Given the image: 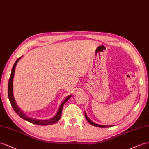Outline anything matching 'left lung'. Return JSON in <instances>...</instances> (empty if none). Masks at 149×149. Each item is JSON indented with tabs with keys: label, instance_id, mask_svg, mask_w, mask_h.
Segmentation results:
<instances>
[{
	"label": "left lung",
	"instance_id": "obj_1",
	"mask_svg": "<svg viewBox=\"0 0 149 149\" xmlns=\"http://www.w3.org/2000/svg\"><path fill=\"white\" fill-rule=\"evenodd\" d=\"M85 117H86L87 120L90 123V124L93 125V126H95V127H102V128H104V127H109L110 126H105V125H99V124H95V123H93V122H92L90 119H89V118L87 117V116L86 115V112H85Z\"/></svg>",
	"mask_w": 149,
	"mask_h": 149
}]
</instances>
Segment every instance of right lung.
<instances>
[{
	"instance_id": "1",
	"label": "right lung",
	"mask_w": 149,
	"mask_h": 149,
	"mask_svg": "<svg viewBox=\"0 0 149 149\" xmlns=\"http://www.w3.org/2000/svg\"><path fill=\"white\" fill-rule=\"evenodd\" d=\"M22 58V57L19 58L16 61V62H15V63L13 65V67L12 69V71H11V74L10 76L9 80H8V99H9L10 102L11 104V105L12 108L14 109V111L16 112L17 114H18L19 116L23 118V119L27 120L29 122L32 123V124H36V125H52L55 124V123L57 122L59 119H60L61 116H62V109H63V105L65 104V103L66 102L69 100V99L71 97V95L68 96L67 98L65 99V100L62 103V104L61 105L60 107H59L58 112L57 113V114L56 115L54 118H51L50 120H37V119H33L32 118L29 117L21 111V110L17 107V105L16 104V102L15 101V99L14 98L13 96V78L14 76V73H15V67L17 65V63L18 61L20 60V59Z\"/></svg>"
}]
</instances>
